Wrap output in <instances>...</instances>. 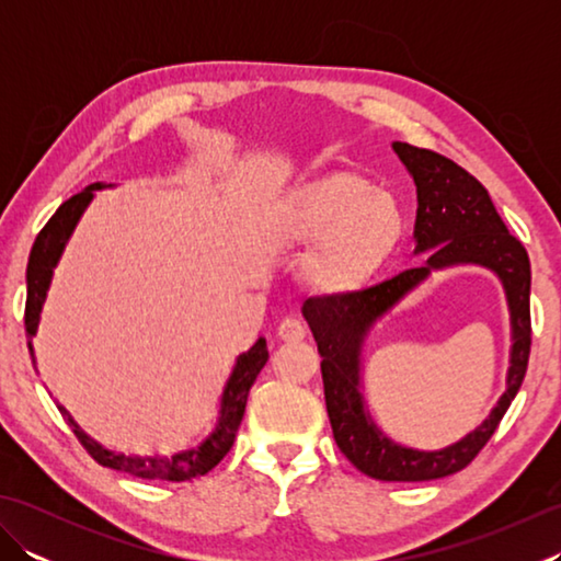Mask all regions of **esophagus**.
<instances>
[{
  "mask_svg": "<svg viewBox=\"0 0 561 561\" xmlns=\"http://www.w3.org/2000/svg\"><path fill=\"white\" fill-rule=\"evenodd\" d=\"M306 332H308L306 323H301V320L294 318V316L284 318L282 323H279V328H277V335L284 342H301L306 337Z\"/></svg>",
  "mask_w": 561,
  "mask_h": 561,
  "instance_id": "34e87169",
  "label": "esophagus"
}]
</instances>
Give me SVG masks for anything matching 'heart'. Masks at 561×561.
Segmentation results:
<instances>
[{
  "label": "heart",
  "mask_w": 561,
  "mask_h": 561,
  "mask_svg": "<svg viewBox=\"0 0 561 561\" xmlns=\"http://www.w3.org/2000/svg\"><path fill=\"white\" fill-rule=\"evenodd\" d=\"M404 231L398 199L362 175L330 173L289 190L262 221L272 253L311 248L308 282L323 296L364 289L396 253Z\"/></svg>",
  "instance_id": "heart-1"
}]
</instances>
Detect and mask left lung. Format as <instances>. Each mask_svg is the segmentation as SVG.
Here are the masks:
<instances>
[{"instance_id": "obj_1", "label": "left lung", "mask_w": 561, "mask_h": 561, "mask_svg": "<svg viewBox=\"0 0 561 561\" xmlns=\"http://www.w3.org/2000/svg\"><path fill=\"white\" fill-rule=\"evenodd\" d=\"M416 185L414 255L422 265L350 296H313L301 308L323 356L325 408L340 450L356 470L383 482H424L462 470L484 448L526 378L530 356V260L508 233L484 185L436 151L392 141ZM478 264L503 282L512 316L507 390L488 420L456 445L420 451L390 442L370 420L360 396V352L367 332L432 271Z\"/></svg>"}]
</instances>
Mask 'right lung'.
I'll list each match as a JSON object with an SVG mask.
<instances>
[{"instance_id":"right-lung-1","label":"right lung","mask_w":561,"mask_h":561,"mask_svg":"<svg viewBox=\"0 0 561 561\" xmlns=\"http://www.w3.org/2000/svg\"><path fill=\"white\" fill-rule=\"evenodd\" d=\"M105 187H113V185L91 183L89 187H83L79 195L62 202L59 209L50 217V221L43 226V231L38 233V238H35V243L31 248L28 267H26V335H28V352L33 356V366H35L33 337H35V332H38L41 313H43V306L47 299V291H50L57 262H59V257H62L69 238H71V233H75L81 214L87 211V207L91 205L96 190H105ZM267 356H270V352H267L265 337H257L253 347L243 354H238L233 371H231L229 380H226L224 392H221L217 426L211 428V434L202 440L199 446L173 453L171 458H165V456H125V453H115V450L103 448L96 438H91L75 420H71V414L62 408V404H57V410L62 412L67 424L71 426V432L77 434L81 446L89 450V456L96 462H101L103 468H113V470H121L127 474H135V478H141V480H165V482L195 480V478H199V474H207L214 465H219L226 453L231 450L236 432L243 420L250 386L255 383L260 368L267 364Z\"/></svg>"}]
</instances>
